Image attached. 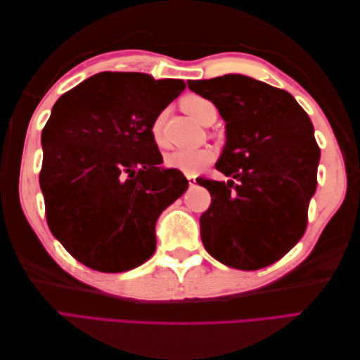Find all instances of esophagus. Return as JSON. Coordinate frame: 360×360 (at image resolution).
Instances as JSON below:
<instances>
[{"label": "esophagus", "mask_w": 360, "mask_h": 360, "mask_svg": "<svg viewBox=\"0 0 360 360\" xmlns=\"http://www.w3.org/2000/svg\"><path fill=\"white\" fill-rule=\"evenodd\" d=\"M187 179H188V184L190 187H193L196 184V176L195 174H186Z\"/></svg>", "instance_id": "esophagus-1"}]
</instances>
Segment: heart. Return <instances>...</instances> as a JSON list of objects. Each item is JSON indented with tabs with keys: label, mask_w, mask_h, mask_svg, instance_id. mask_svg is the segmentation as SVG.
Returning <instances> with one entry per match:
<instances>
[{
	"label": "heart",
	"mask_w": 360,
	"mask_h": 360,
	"mask_svg": "<svg viewBox=\"0 0 360 360\" xmlns=\"http://www.w3.org/2000/svg\"><path fill=\"white\" fill-rule=\"evenodd\" d=\"M190 117L200 124H207L210 119H217V108L210 101L200 96H188L181 102ZM165 127V112H159L153 119L150 125L151 139L155 141L158 147H167V137L164 133ZM215 159V153L210 148H196V150H176L165 158V164L170 168H178L187 174L200 173L204 167H207Z\"/></svg>",
	"instance_id": "heart-1"
}]
</instances>
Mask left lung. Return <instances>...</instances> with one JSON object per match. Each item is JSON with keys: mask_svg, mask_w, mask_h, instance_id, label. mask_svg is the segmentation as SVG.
<instances>
[{"mask_svg": "<svg viewBox=\"0 0 360 360\" xmlns=\"http://www.w3.org/2000/svg\"><path fill=\"white\" fill-rule=\"evenodd\" d=\"M226 120L217 170L235 181L200 178L212 204L202 213L205 250L233 269L257 271L302 238L317 187L320 148L311 119L288 91L240 74L188 80Z\"/></svg>", "mask_w": 360, "mask_h": 360, "instance_id": "8db88e82", "label": "left lung"}]
</instances>
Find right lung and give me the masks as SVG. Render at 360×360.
Returning <instances> with one entry per match:
<instances>
[{
    "label": "right lung",
    "mask_w": 360,
    "mask_h": 360,
    "mask_svg": "<svg viewBox=\"0 0 360 360\" xmlns=\"http://www.w3.org/2000/svg\"><path fill=\"white\" fill-rule=\"evenodd\" d=\"M184 89L178 79L106 71L53 105L41 133L46 221L82 264L125 272L155 254L156 221L188 181L159 167L150 125Z\"/></svg>",
    "instance_id": "right-lung-1"
}]
</instances>
